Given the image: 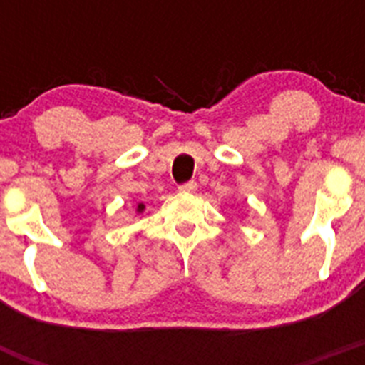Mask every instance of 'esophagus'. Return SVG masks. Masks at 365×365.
<instances>
[{
    "instance_id": "obj_1",
    "label": "esophagus",
    "mask_w": 365,
    "mask_h": 365,
    "mask_svg": "<svg viewBox=\"0 0 365 365\" xmlns=\"http://www.w3.org/2000/svg\"><path fill=\"white\" fill-rule=\"evenodd\" d=\"M180 192H195L197 190V182L195 180H188V182H182V185L179 186Z\"/></svg>"
}]
</instances>
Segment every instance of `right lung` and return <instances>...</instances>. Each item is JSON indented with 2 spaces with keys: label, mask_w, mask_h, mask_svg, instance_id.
Instances as JSON below:
<instances>
[{
  "label": "right lung",
  "mask_w": 365,
  "mask_h": 365,
  "mask_svg": "<svg viewBox=\"0 0 365 365\" xmlns=\"http://www.w3.org/2000/svg\"><path fill=\"white\" fill-rule=\"evenodd\" d=\"M140 210H143V205H140V206H138V212H140Z\"/></svg>",
  "instance_id": "right-lung-1"
}]
</instances>
